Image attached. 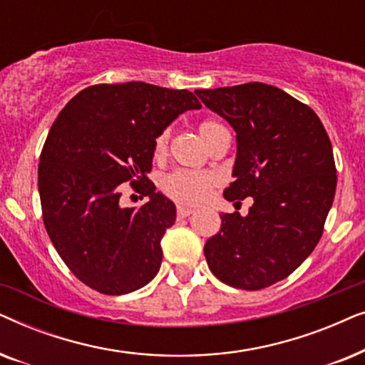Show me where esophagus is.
<instances>
[{"label":"esophagus","instance_id":"obj_1","mask_svg":"<svg viewBox=\"0 0 365 365\" xmlns=\"http://www.w3.org/2000/svg\"><path fill=\"white\" fill-rule=\"evenodd\" d=\"M194 212V209L191 207H184V206H178V217H187Z\"/></svg>","mask_w":365,"mask_h":365}]
</instances>
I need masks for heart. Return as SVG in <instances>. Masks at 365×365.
<instances>
[{"mask_svg":"<svg viewBox=\"0 0 365 365\" xmlns=\"http://www.w3.org/2000/svg\"><path fill=\"white\" fill-rule=\"evenodd\" d=\"M221 124L216 121H202L199 124V134L202 141L207 144L209 138ZM169 133L163 131L154 141L153 154L154 159L164 158L168 149ZM217 178L209 171H174L161 179V189L168 197L181 204H199L207 197L211 189L216 186Z\"/></svg>","mask_w":365,"mask_h":365,"instance_id":"1","label":"heart"}]
</instances>
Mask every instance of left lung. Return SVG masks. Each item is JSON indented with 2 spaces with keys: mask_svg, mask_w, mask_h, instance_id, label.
<instances>
[{
  "mask_svg": "<svg viewBox=\"0 0 365 365\" xmlns=\"http://www.w3.org/2000/svg\"><path fill=\"white\" fill-rule=\"evenodd\" d=\"M196 94L236 131L234 181L224 197L254 201L247 216L221 214L204 256L219 281L259 291L296 271L322 236L337 184L331 139L307 104L271 84Z\"/></svg>",
  "mask_w": 365,
  "mask_h": 365,
  "instance_id": "left-lung-1",
  "label": "left lung"
}]
</instances>
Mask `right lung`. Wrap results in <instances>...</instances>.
Segmentation results:
<instances>
[{"label": "right lung", "mask_w": 365, "mask_h": 365, "mask_svg": "<svg viewBox=\"0 0 365 365\" xmlns=\"http://www.w3.org/2000/svg\"><path fill=\"white\" fill-rule=\"evenodd\" d=\"M189 109L201 103L187 89L94 84L49 129L38 166L44 227L69 271L94 291L133 292L161 267L176 206L148 173L156 138ZM128 180L150 197L141 208L120 206L118 186Z\"/></svg>", "instance_id": "right-lung-1"}]
</instances>
